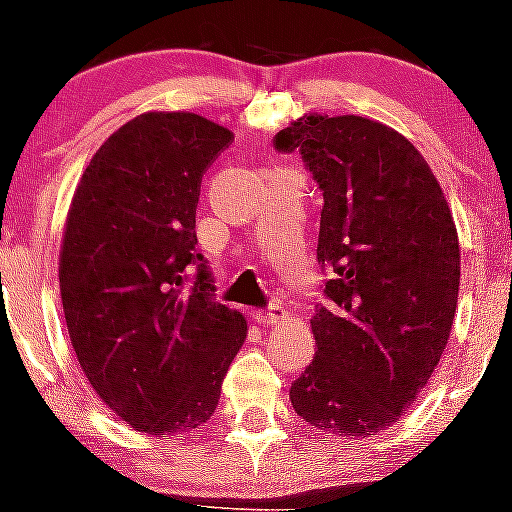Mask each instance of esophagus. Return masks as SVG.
<instances>
[{
	"label": "esophagus",
	"mask_w": 512,
	"mask_h": 512,
	"mask_svg": "<svg viewBox=\"0 0 512 512\" xmlns=\"http://www.w3.org/2000/svg\"><path fill=\"white\" fill-rule=\"evenodd\" d=\"M252 317H255L257 325H275V322L285 320L287 312H285V307L275 305V302H272V305L265 307V310H255V312H252Z\"/></svg>",
	"instance_id": "obj_1"
}]
</instances>
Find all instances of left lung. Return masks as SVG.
Masks as SVG:
<instances>
[{"label": "left lung", "mask_w": 512, "mask_h": 512, "mask_svg": "<svg viewBox=\"0 0 512 512\" xmlns=\"http://www.w3.org/2000/svg\"><path fill=\"white\" fill-rule=\"evenodd\" d=\"M322 192L315 360L292 382L295 413L322 433L367 438L398 423L428 385L453 327L460 245L418 150L355 114H310L275 135Z\"/></svg>", "instance_id": "8db88e82"}]
</instances>
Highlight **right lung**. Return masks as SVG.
I'll list each match as a JSON object with an SVG mask.
<instances>
[{
  "label": "right lung",
  "instance_id": "add662e5",
  "mask_svg": "<svg viewBox=\"0 0 512 512\" xmlns=\"http://www.w3.org/2000/svg\"><path fill=\"white\" fill-rule=\"evenodd\" d=\"M230 140L200 114H140L99 147L69 207L59 255L69 340L94 393L150 435L212 418L247 337L195 247L202 175Z\"/></svg>",
  "mask_w": 512,
  "mask_h": 512
}]
</instances>
